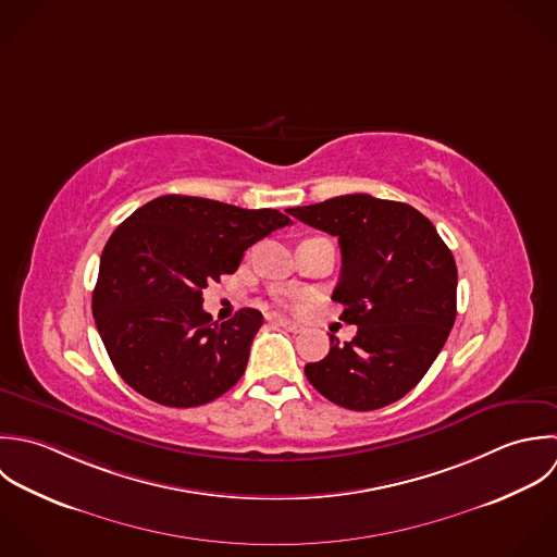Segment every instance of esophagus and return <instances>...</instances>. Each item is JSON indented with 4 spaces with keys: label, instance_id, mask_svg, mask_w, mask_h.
I'll use <instances>...</instances> for the list:
<instances>
[{
    "label": "esophagus",
    "instance_id": "esophagus-1",
    "mask_svg": "<svg viewBox=\"0 0 557 557\" xmlns=\"http://www.w3.org/2000/svg\"><path fill=\"white\" fill-rule=\"evenodd\" d=\"M274 324L283 326V329H287L292 333H300L305 329L300 322H294V320H287V318H274Z\"/></svg>",
    "mask_w": 557,
    "mask_h": 557
}]
</instances>
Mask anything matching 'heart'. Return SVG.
Segmentation results:
<instances>
[{
    "instance_id": "1",
    "label": "heart",
    "mask_w": 557,
    "mask_h": 557,
    "mask_svg": "<svg viewBox=\"0 0 557 557\" xmlns=\"http://www.w3.org/2000/svg\"><path fill=\"white\" fill-rule=\"evenodd\" d=\"M276 302H278V305H283V307H287V305H289V302H292V298H289V296H285V294H283V296H278V298H276Z\"/></svg>"
}]
</instances>
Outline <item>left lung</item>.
<instances>
[{
    "instance_id": "1",
    "label": "left lung",
    "mask_w": 557,
    "mask_h": 557,
    "mask_svg": "<svg viewBox=\"0 0 557 557\" xmlns=\"http://www.w3.org/2000/svg\"><path fill=\"white\" fill-rule=\"evenodd\" d=\"M300 222L339 237L342 278L333 300L359 326L352 342L331 335V352L309 363V382L350 410L404 397L430 370L456 320L458 270L434 224L414 207L346 194L292 207Z\"/></svg>"
}]
</instances>
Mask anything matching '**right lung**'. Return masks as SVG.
Here are the masks:
<instances>
[{
  "label": "right lung",
  "instance_id": "1",
  "mask_svg": "<svg viewBox=\"0 0 557 557\" xmlns=\"http://www.w3.org/2000/svg\"><path fill=\"white\" fill-rule=\"evenodd\" d=\"M287 224L292 218L276 209L182 194L153 198L121 222L101 252L92 292L95 324L119 375L173 408L226 393L246 370L263 315L242 309L228 322H211L202 289Z\"/></svg>",
  "mask_w": 557,
  "mask_h": 557
}]
</instances>
